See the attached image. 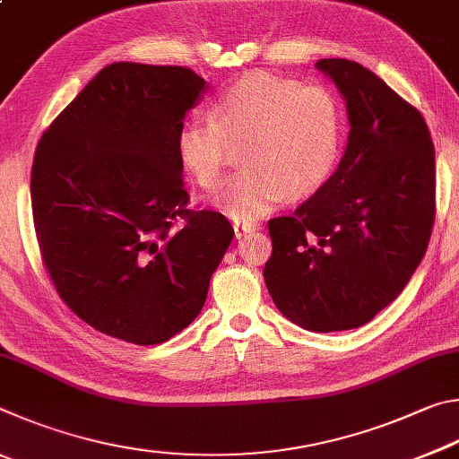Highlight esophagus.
Instances as JSON below:
<instances>
[{
  "label": "esophagus",
  "mask_w": 459,
  "mask_h": 459,
  "mask_svg": "<svg viewBox=\"0 0 459 459\" xmlns=\"http://www.w3.org/2000/svg\"><path fill=\"white\" fill-rule=\"evenodd\" d=\"M252 231H255L254 223H236L234 225V234L238 239H242L246 234H252Z\"/></svg>",
  "instance_id": "obj_1"
}]
</instances>
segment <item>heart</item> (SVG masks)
<instances>
[{
	"instance_id": "b5f03b06",
	"label": "heart",
	"mask_w": 459,
	"mask_h": 459,
	"mask_svg": "<svg viewBox=\"0 0 459 459\" xmlns=\"http://www.w3.org/2000/svg\"><path fill=\"white\" fill-rule=\"evenodd\" d=\"M341 112L325 86L252 72L217 96L212 117H191L175 139L177 159L193 181L212 189L231 144L242 143L244 167L213 193V205L252 223L286 197L326 181L339 152Z\"/></svg>"
}]
</instances>
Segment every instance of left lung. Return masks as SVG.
<instances>
[{"label": "left lung", "instance_id": "1", "mask_svg": "<svg viewBox=\"0 0 459 459\" xmlns=\"http://www.w3.org/2000/svg\"><path fill=\"white\" fill-rule=\"evenodd\" d=\"M316 68L347 102L336 171L294 215L268 221L272 300L312 333L363 326L403 292L436 220V151L421 112L375 72L344 58Z\"/></svg>", "mask_w": 459, "mask_h": 459}]
</instances>
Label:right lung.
I'll list each match as a JSON object with an SVG mask.
<instances>
[{"label": "right lung", "mask_w": 459, "mask_h": 459, "mask_svg": "<svg viewBox=\"0 0 459 459\" xmlns=\"http://www.w3.org/2000/svg\"><path fill=\"white\" fill-rule=\"evenodd\" d=\"M205 80L183 66L115 62L48 126L31 165L42 262L76 316L115 339L165 342L189 326L234 238L187 209L175 139Z\"/></svg>", "instance_id": "1"}]
</instances>
